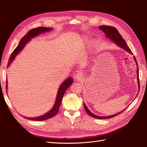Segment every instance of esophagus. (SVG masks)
I'll list each match as a JSON object with an SVG mask.
<instances>
[{"label": "esophagus", "mask_w": 147, "mask_h": 147, "mask_svg": "<svg viewBox=\"0 0 147 147\" xmlns=\"http://www.w3.org/2000/svg\"><path fill=\"white\" fill-rule=\"evenodd\" d=\"M82 76H83V74L81 71L80 70L75 71L74 73V77L76 80H80L82 78Z\"/></svg>", "instance_id": "34e87169"}]
</instances>
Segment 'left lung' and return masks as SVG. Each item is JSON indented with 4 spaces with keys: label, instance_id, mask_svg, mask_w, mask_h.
I'll return each mask as SVG.
<instances>
[{
    "label": "left lung",
    "instance_id": "obj_1",
    "mask_svg": "<svg viewBox=\"0 0 147 147\" xmlns=\"http://www.w3.org/2000/svg\"><path fill=\"white\" fill-rule=\"evenodd\" d=\"M99 28L102 30L103 32L105 34V35L106 37L110 38L111 40H112V42L116 43L117 44V45H118L119 47H120L121 48L124 49L126 51H127V52L130 53L131 54H132V53L131 51V50H130V48H129V47L127 46L126 42H125V40H124V38L122 37V36L121 35H120V34L119 33V32L118 31V30L114 28V27H112V26H100L99 27ZM134 57V59H135V61L136 63V64L138 66V64H137V61H136V59ZM137 81H138V83H139V86L140 88V83H139V70H137ZM84 109H85L86 113L90 115V116L94 118H97V119H109V118H113L115 117H116L117 115L120 114L121 113H122L123 111L124 110H123L122 112H119L117 114H115V115H110V116H107V117H99V116H97V115H95L94 114L92 113L90 110H89V109H88V107H86V105L84 104ZM126 110V109H125Z\"/></svg>",
    "mask_w": 147,
    "mask_h": 147
}]
</instances>
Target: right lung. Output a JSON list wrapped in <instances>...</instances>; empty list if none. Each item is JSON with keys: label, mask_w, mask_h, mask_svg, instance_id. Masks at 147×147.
I'll return each instance as SVG.
<instances>
[{"label": "right lung", "mask_w": 147, "mask_h": 147, "mask_svg": "<svg viewBox=\"0 0 147 147\" xmlns=\"http://www.w3.org/2000/svg\"><path fill=\"white\" fill-rule=\"evenodd\" d=\"M51 30V28H50L39 27L37 28L32 29L30 30L29 31H28V32L21 39L17 47L15 49L14 51L12 52L11 56L10 57V59L8 60L7 67L10 65V64L11 63L12 61L15 59L16 56L22 50V49L24 48V47L26 45V43H27L31 38L37 36V35L41 34L42 32H48V31H50ZM72 83H73V79L72 78L69 77L68 78H67L64 81V82H63V84L60 86L58 91H57V97H56V99L55 101V105L50 112H48L45 115H43L42 116H40L38 117H34V118L24 117V118H28L30 120H33V121H43V120H45L49 118H51L54 116H55V115L57 113V112H58L61 102H62V100H63V97L64 96L65 91L67 90V89L71 85V84ZM7 84H6V89H7Z\"/></svg>", "instance_id": "right-lung-1"}]
</instances>
